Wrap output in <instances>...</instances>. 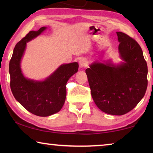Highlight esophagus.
<instances>
[{"mask_svg": "<svg viewBox=\"0 0 153 153\" xmlns=\"http://www.w3.org/2000/svg\"><path fill=\"white\" fill-rule=\"evenodd\" d=\"M79 66L81 67H87V65H88V62L85 59H81L79 61Z\"/></svg>", "mask_w": 153, "mask_h": 153, "instance_id": "esophagus-1", "label": "esophagus"}]
</instances>
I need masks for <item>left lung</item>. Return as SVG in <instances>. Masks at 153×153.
<instances>
[{
  "instance_id": "obj_1",
  "label": "left lung",
  "mask_w": 153,
  "mask_h": 153,
  "mask_svg": "<svg viewBox=\"0 0 153 153\" xmlns=\"http://www.w3.org/2000/svg\"><path fill=\"white\" fill-rule=\"evenodd\" d=\"M119 51L125 63L115 66L95 62L86 69L92 97L106 113L124 115L138 104L148 86V67L139 44L117 32Z\"/></svg>"
}]
</instances>
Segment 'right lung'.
I'll return each instance as SVG.
<instances>
[{"instance_id": "add662e5", "label": "right lung", "mask_w": 153, "mask_h": 153, "mask_svg": "<svg viewBox=\"0 0 153 153\" xmlns=\"http://www.w3.org/2000/svg\"><path fill=\"white\" fill-rule=\"evenodd\" d=\"M45 29L42 27L38 31H30L15 45L9 62L10 86L13 94L25 109L40 117H47L61 109L66 98L67 82L79 67L76 62L63 65L43 82H34L24 77L20 62L26 43Z\"/></svg>"}]
</instances>
